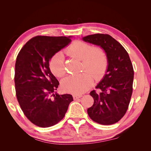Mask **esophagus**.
<instances>
[{"label": "esophagus", "instance_id": "34e87169", "mask_svg": "<svg viewBox=\"0 0 151 151\" xmlns=\"http://www.w3.org/2000/svg\"><path fill=\"white\" fill-rule=\"evenodd\" d=\"M82 97V95H80V96H77V95H74L73 96V98H74V100H77L79 98H81Z\"/></svg>", "mask_w": 151, "mask_h": 151}]
</instances>
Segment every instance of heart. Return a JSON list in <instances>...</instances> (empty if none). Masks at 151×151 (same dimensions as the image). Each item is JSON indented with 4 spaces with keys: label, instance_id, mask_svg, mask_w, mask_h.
<instances>
[{
    "label": "heart",
    "instance_id": "obj_1",
    "mask_svg": "<svg viewBox=\"0 0 151 151\" xmlns=\"http://www.w3.org/2000/svg\"><path fill=\"white\" fill-rule=\"evenodd\" d=\"M70 57L82 60V69L86 70L78 75L68 76L63 79L62 89L76 94H81L88 90L95 79H101L106 71L108 60L106 53L99 47H93L90 44L77 40L73 42L65 50ZM50 70L57 77H62L66 72L65 58L62 52H58L50 62Z\"/></svg>",
    "mask_w": 151,
    "mask_h": 151
}]
</instances>
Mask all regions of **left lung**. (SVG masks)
<instances>
[{"label": "left lung", "instance_id": "obj_1", "mask_svg": "<svg viewBox=\"0 0 151 151\" xmlns=\"http://www.w3.org/2000/svg\"><path fill=\"white\" fill-rule=\"evenodd\" d=\"M86 42L101 47L106 53V72L95 90L90 93L94 104L88 109L91 120L101 125H112L125 115L133 91L134 68L126 50L112 36L94 34L83 38Z\"/></svg>", "mask_w": 151, "mask_h": 151}]
</instances>
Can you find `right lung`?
Masks as SVG:
<instances>
[{
    "label": "right lung",
    "mask_w": 151,
    "mask_h": 151,
    "mask_svg": "<svg viewBox=\"0 0 151 151\" xmlns=\"http://www.w3.org/2000/svg\"><path fill=\"white\" fill-rule=\"evenodd\" d=\"M70 36H37L18 53L15 64L16 97L27 118L36 126L56 125L64 117L71 94L59 95L55 91L59 82L50 71L49 61L70 43Z\"/></svg>",
    "instance_id": "add662e5"
}]
</instances>
